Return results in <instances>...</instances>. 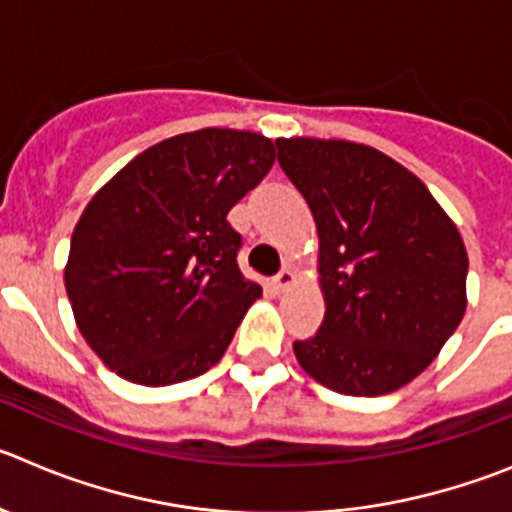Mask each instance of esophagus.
<instances>
[{"label":"esophagus","mask_w":512,"mask_h":512,"mask_svg":"<svg viewBox=\"0 0 512 512\" xmlns=\"http://www.w3.org/2000/svg\"><path fill=\"white\" fill-rule=\"evenodd\" d=\"M297 284V274H294V269H281L279 274L274 276V287L279 289V292H287L289 287H294Z\"/></svg>","instance_id":"esophagus-1"}]
</instances>
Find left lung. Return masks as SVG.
<instances>
[{"label":"left lung","mask_w":512,"mask_h":512,"mask_svg":"<svg viewBox=\"0 0 512 512\" xmlns=\"http://www.w3.org/2000/svg\"><path fill=\"white\" fill-rule=\"evenodd\" d=\"M317 225L325 322L294 342L304 373L345 396H383L424 373L467 309L457 225L403 164L345 139H276Z\"/></svg>","instance_id":"1"}]
</instances>
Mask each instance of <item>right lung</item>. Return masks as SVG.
<instances>
[{"mask_svg":"<svg viewBox=\"0 0 512 512\" xmlns=\"http://www.w3.org/2000/svg\"><path fill=\"white\" fill-rule=\"evenodd\" d=\"M274 159L264 134L200 129L144 149L93 195L70 238L65 292L106 368L159 388L223 358L261 297L238 269L228 213Z\"/></svg>","mask_w":512,"mask_h":512,"instance_id":"right-lung-1","label":"right lung"}]
</instances>
